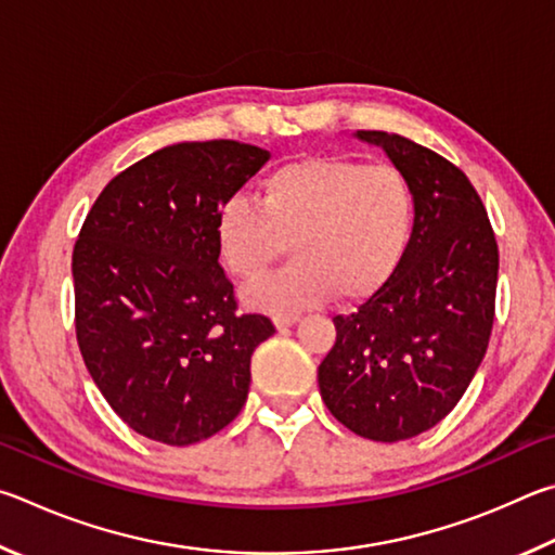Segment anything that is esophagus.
Listing matches in <instances>:
<instances>
[{"label":"esophagus","instance_id":"34e87169","mask_svg":"<svg viewBox=\"0 0 555 555\" xmlns=\"http://www.w3.org/2000/svg\"><path fill=\"white\" fill-rule=\"evenodd\" d=\"M297 314H278L275 317V326L280 328V332H283V328H287V326H293L295 322H297Z\"/></svg>","mask_w":555,"mask_h":555}]
</instances>
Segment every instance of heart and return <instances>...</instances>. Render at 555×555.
<instances>
[{
    "mask_svg": "<svg viewBox=\"0 0 555 555\" xmlns=\"http://www.w3.org/2000/svg\"><path fill=\"white\" fill-rule=\"evenodd\" d=\"M412 221V188L392 165L312 155L272 168L256 204H223L214 241L238 283L260 280L289 243L293 266L250 287L246 302L295 314L334 293L346 302L375 295L400 266Z\"/></svg>",
    "mask_w": 555,
    "mask_h": 555,
    "instance_id": "heart-1",
    "label": "heart"
}]
</instances>
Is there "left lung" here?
Listing matches in <instances>:
<instances>
[{
  "label": "left lung",
  "mask_w": 555,
  "mask_h": 555,
  "mask_svg": "<svg viewBox=\"0 0 555 555\" xmlns=\"http://www.w3.org/2000/svg\"><path fill=\"white\" fill-rule=\"evenodd\" d=\"M383 145L412 188L414 227L392 278L351 314L319 365L322 400L371 441L412 439L449 414L488 351L500 250L488 209L461 168L400 133Z\"/></svg>",
  "instance_id": "8db88e82"
}]
</instances>
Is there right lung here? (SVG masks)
Masks as SVG:
<instances>
[{"mask_svg":"<svg viewBox=\"0 0 555 555\" xmlns=\"http://www.w3.org/2000/svg\"><path fill=\"white\" fill-rule=\"evenodd\" d=\"M268 158L229 139L165 145L106 184L75 241L77 346L145 439L204 441L246 404L250 356L275 326L238 314L214 221Z\"/></svg>","mask_w":555,"mask_h":555,"instance_id":"add662e5","label":"right lung"}]
</instances>
